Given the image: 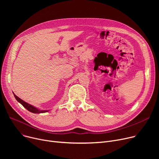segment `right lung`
Masks as SVG:
<instances>
[{"label":"right lung","mask_w":159,"mask_h":159,"mask_svg":"<svg viewBox=\"0 0 159 159\" xmlns=\"http://www.w3.org/2000/svg\"><path fill=\"white\" fill-rule=\"evenodd\" d=\"M13 95H14V97L16 98V101H17L19 103H20L25 108H26V110H28L29 111H30L31 113H46V112L49 111V110H42L38 109V108L35 107V106H33L26 102L25 101H22V99H20L19 97H18L17 96L15 95L14 93H13Z\"/></svg>","instance_id":"add662e5"}]
</instances>
